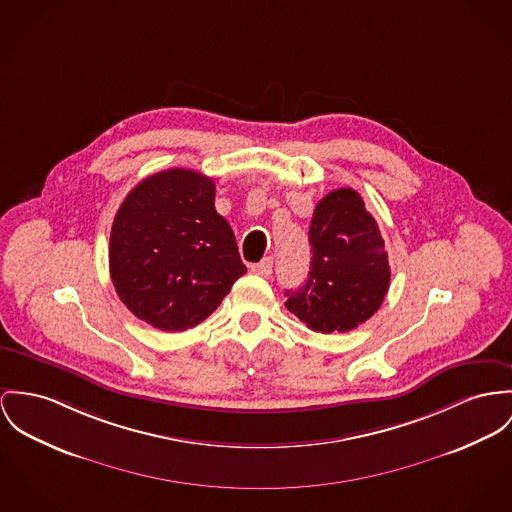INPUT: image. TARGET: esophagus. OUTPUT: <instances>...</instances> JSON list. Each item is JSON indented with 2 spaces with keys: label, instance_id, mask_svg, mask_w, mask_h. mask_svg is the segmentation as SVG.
Instances as JSON below:
<instances>
[{
  "label": "esophagus",
  "instance_id": "1",
  "mask_svg": "<svg viewBox=\"0 0 512 512\" xmlns=\"http://www.w3.org/2000/svg\"><path fill=\"white\" fill-rule=\"evenodd\" d=\"M251 271L261 276H271L273 273V257H265L261 263L251 265Z\"/></svg>",
  "mask_w": 512,
  "mask_h": 512
}]
</instances>
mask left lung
<instances>
[{"label":"left lung","mask_w":512,"mask_h":512,"mask_svg":"<svg viewBox=\"0 0 512 512\" xmlns=\"http://www.w3.org/2000/svg\"><path fill=\"white\" fill-rule=\"evenodd\" d=\"M306 284L286 290V308L317 333H345L376 314L390 288L378 224L353 189L321 198L310 224Z\"/></svg>","instance_id":"left-lung-1"}]
</instances>
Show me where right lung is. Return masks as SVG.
Returning <instances> with one entry per match:
<instances>
[{"label":"right lung","instance_id":"obj_1","mask_svg":"<svg viewBox=\"0 0 512 512\" xmlns=\"http://www.w3.org/2000/svg\"><path fill=\"white\" fill-rule=\"evenodd\" d=\"M214 195V179L175 167L140 181L118 208L111 278L122 304L156 329L195 327L247 273Z\"/></svg>","mask_w":512,"mask_h":512}]
</instances>
